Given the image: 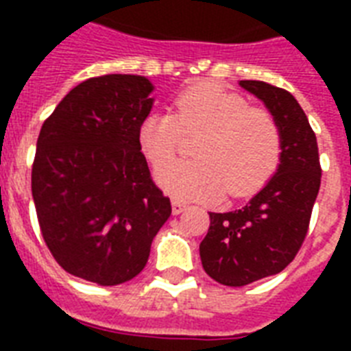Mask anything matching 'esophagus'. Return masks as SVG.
<instances>
[{"label": "esophagus", "instance_id": "34e87169", "mask_svg": "<svg viewBox=\"0 0 351 351\" xmlns=\"http://www.w3.org/2000/svg\"><path fill=\"white\" fill-rule=\"evenodd\" d=\"M171 206H173V215H180L186 209V204L182 202V200H176V198L171 202Z\"/></svg>", "mask_w": 351, "mask_h": 351}]
</instances>
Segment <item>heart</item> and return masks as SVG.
Segmentation results:
<instances>
[{
    "instance_id": "b5f03b06",
    "label": "heart",
    "mask_w": 351,
    "mask_h": 351,
    "mask_svg": "<svg viewBox=\"0 0 351 351\" xmlns=\"http://www.w3.org/2000/svg\"><path fill=\"white\" fill-rule=\"evenodd\" d=\"M200 132L191 160L158 171L160 186L184 200L240 198L264 186L277 171L282 134L271 112L213 84L176 96L173 112H151L138 127L143 156L160 167L175 156L182 134Z\"/></svg>"
}]
</instances>
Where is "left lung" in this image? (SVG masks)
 <instances>
[{"instance_id":"obj_1","label":"left lung","mask_w":351,"mask_h":351,"mask_svg":"<svg viewBox=\"0 0 351 351\" xmlns=\"http://www.w3.org/2000/svg\"><path fill=\"white\" fill-rule=\"evenodd\" d=\"M240 85L275 117L282 154L277 173L244 208L209 213L200 258L209 277L224 286L271 277L293 261L310 230L322 173L315 132L293 96L258 80H242Z\"/></svg>"}]
</instances>
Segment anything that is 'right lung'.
I'll list each match as a JSON object with an SVG mask.
<instances>
[{"mask_svg":"<svg viewBox=\"0 0 351 351\" xmlns=\"http://www.w3.org/2000/svg\"><path fill=\"white\" fill-rule=\"evenodd\" d=\"M151 90L143 76L89 78L43 121L32 198L47 247L74 277L101 286L131 280L169 219V197L138 143Z\"/></svg>","mask_w":351,"mask_h":351,"instance_id":"add662e5","label":"right lung"}]
</instances>
